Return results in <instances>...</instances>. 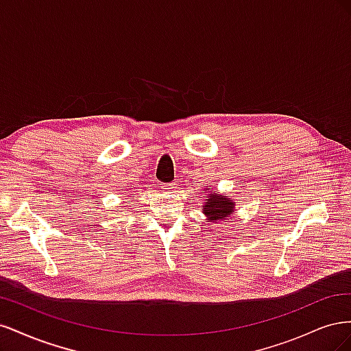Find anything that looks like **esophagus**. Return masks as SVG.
<instances>
[{"label": "esophagus", "mask_w": 351, "mask_h": 351, "mask_svg": "<svg viewBox=\"0 0 351 351\" xmlns=\"http://www.w3.org/2000/svg\"><path fill=\"white\" fill-rule=\"evenodd\" d=\"M176 187H177L176 183H168V184H164V186H162V189H164V190H168V192H173V190H176Z\"/></svg>", "instance_id": "obj_1"}]
</instances>
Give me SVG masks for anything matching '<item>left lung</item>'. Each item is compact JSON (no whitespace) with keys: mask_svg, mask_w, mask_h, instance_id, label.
I'll use <instances>...</instances> for the list:
<instances>
[{"mask_svg":"<svg viewBox=\"0 0 351 351\" xmlns=\"http://www.w3.org/2000/svg\"><path fill=\"white\" fill-rule=\"evenodd\" d=\"M208 193L205 197L204 205H202V212H204L206 219L212 224H215L217 221L230 219L232 217V212L236 208V202L232 197L226 196L224 193H218L217 189L208 187L206 190H202V195Z\"/></svg>","mask_w":351,"mask_h":351,"instance_id":"obj_1","label":"left lung"}]
</instances>
